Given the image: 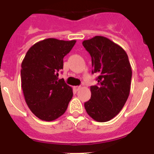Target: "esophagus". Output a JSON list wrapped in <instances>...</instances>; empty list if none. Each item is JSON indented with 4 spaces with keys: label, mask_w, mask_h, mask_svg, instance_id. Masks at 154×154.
I'll use <instances>...</instances> for the list:
<instances>
[{
    "label": "esophagus",
    "mask_w": 154,
    "mask_h": 154,
    "mask_svg": "<svg viewBox=\"0 0 154 154\" xmlns=\"http://www.w3.org/2000/svg\"><path fill=\"white\" fill-rule=\"evenodd\" d=\"M80 89H81V86H75V89L76 91H79Z\"/></svg>",
    "instance_id": "34e87169"
}]
</instances>
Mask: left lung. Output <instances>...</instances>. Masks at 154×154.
<instances>
[{"mask_svg":"<svg viewBox=\"0 0 154 154\" xmlns=\"http://www.w3.org/2000/svg\"><path fill=\"white\" fill-rule=\"evenodd\" d=\"M82 45L92 58V72L99 75L85 109L94 120L107 122L120 112L130 95L131 65L123 48L106 37L95 36Z\"/></svg>","mask_w":154,"mask_h":154,"instance_id":"left-lung-1","label":"left lung"}]
</instances>
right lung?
I'll return each mask as SVG.
<instances>
[{"instance_id": "1", "label": "right lung", "mask_w": 154, "mask_h": 154, "mask_svg": "<svg viewBox=\"0 0 154 154\" xmlns=\"http://www.w3.org/2000/svg\"><path fill=\"white\" fill-rule=\"evenodd\" d=\"M76 41L47 38L31 46L21 63V88L28 108L37 117L53 121L66 111L73 96L72 87L58 72L63 69V58Z\"/></svg>"}]
</instances>
